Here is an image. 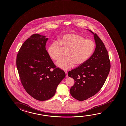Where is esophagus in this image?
<instances>
[{
	"label": "esophagus",
	"instance_id": "34e87169",
	"mask_svg": "<svg viewBox=\"0 0 126 126\" xmlns=\"http://www.w3.org/2000/svg\"><path fill=\"white\" fill-rule=\"evenodd\" d=\"M65 73L66 74V78H67V77H68V72H67V71H65Z\"/></svg>",
	"mask_w": 126,
	"mask_h": 126
}]
</instances>
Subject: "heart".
<instances>
[{
    "label": "heart",
    "mask_w": 126,
    "mask_h": 126,
    "mask_svg": "<svg viewBox=\"0 0 126 126\" xmlns=\"http://www.w3.org/2000/svg\"><path fill=\"white\" fill-rule=\"evenodd\" d=\"M62 48L68 49L67 57L56 62L58 68L64 70L73 68L75 64L80 65L86 62L95 49V44L91 39L75 34H68L61 37L58 42H53L49 46L48 53L54 60H58L62 56Z\"/></svg>",
    "instance_id": "1"
}]
</instances>
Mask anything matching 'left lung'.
Masks as SVG:
<instances>
[{
  "label": "left lung",
  "mask_w": 126,
  "mask_h": 126,
  "mask_svg": "<svg viewBox=\"0 0 126 126\" xmlns=\"http://www.w3.org/2000/svg\"><path fill=\"white\" fill-rule=\"evenodd\" d=\"M93 35L96 47L88 60L68 73L75 80L70 90L71 96L80 101L95 95L104 84L109 73L110 64L108 51L96 34L87 29Z\"/></svg>",
  "instance_id": "left-lung-1"
}]
</instances>
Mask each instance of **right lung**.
<instances>
[{
  "label": "right lung",
  "instance_id": "right-lung-1",
  "mask_svg": "<svg viewBox=\"0 0 126 126\" xmlns=\"http://www.w3.org/2000/svg\"><path fill=\"white\" fill-rule=\"evenodd\" d=\"M48 39L45 35H32L22 44L17 56V68L22 85L29 95L41 101L53 97L65 77L63 70L56 68L46 50Z\"/></svg>",
  "mask_w": 126,
  "mask_h": 126
}]
</instances>
